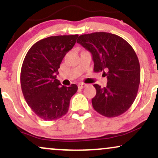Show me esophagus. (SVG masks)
Returning <instances> with one entry per match:
<instances>
[{
    "mask_svg": "<svg viewBox=\"0 0 158 158\" xmlns=\"http://www.w3.org/2000/svg\"><path fill=\"white\" fill-rule=\"evenodd\" d=\"M86 84H84V83H80V84L78 85V87H79V88H80V89H82V88H84L86 87Z\"/></svg>",
    "mask_w": 158,
    "mask_h": 158,
    "instance_id": "obj_1",
    "label": "esophagus"
}]
</instances>
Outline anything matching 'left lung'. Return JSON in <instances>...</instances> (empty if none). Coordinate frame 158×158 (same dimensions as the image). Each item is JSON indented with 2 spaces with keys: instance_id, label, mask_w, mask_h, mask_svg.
Instances as JSON below:
<instances>
[{
  "instance_id": "1",
  "label": "left lung",
  "mask_w": 158,
  "mask_h": 158,
  "mask_svg": "<svg viewBox=\"0 0 158 158\" xmlns=\"http://www.w3.org/2000/svg\"><path fill=\"white\" fill-rule=\"evenodd\" d=\"M77 43L91 53L94 71H103L108 79L106 88L94 85L97 90L92 99L94 110L106 117L125 113L135 100L140 81L134 49L123 38L105 32L79 35Z\"/></svg>"
}]
</instances>
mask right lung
Segmentation results:
<instances>
[{
  "label": "right lung",
  "instance_id": "obj_1",
  "mask_svg": "<svg viewBox=\"0 0 158 158\" xmlns=\"http://www.w3.org/2000/svg\"><path fill=\"white\" fill-rule=\"evenodd\" d=\"M78 35L50 36L36 42L27 52L21 71L25 100L38 117L55 120L68 111L77 85L61 86L56 79L63 58L76 44Z\"/></svg>",
  "mask_w": 158,
  "mask_h": 158
}]
</instances>
